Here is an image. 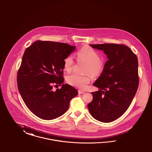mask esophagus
<instances>
[{
  "instance_id": "34e87169",
  "label": "esophagus",
  "mask_w": 152,
  "mask_h": 152,
  "mask_svg": "<svg viewBox=\"0 0 152 152\" xmlns=\"http://www.w3.org/2000/svg\"><path fill=\"white\" fill-rule=\"evenodd\" d=\"M78 93H79V94H82L84 93V91H82V90H78Z\"/></svg>"
}]
</instances>
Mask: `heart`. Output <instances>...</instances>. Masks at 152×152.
Listing matches in <instances>:
<instances>
[{
    "label": "heart",
    "mask_w": 152,
    "mask_h": 152,
    "mask_svg": "<svg viewBox=\"0 0 152 152\" xmlns=\"http://www.w3.org/2000/svg\"><path fill=\"white\" fill-rule=\"evenodd\" d=\"M76 57L78 61L86 64L84 73L89 74L92 77L99 76L104 69V64L100 59L99 54L89 46L82 47L77 53ZM74 64V60L72 56L69 55L64 59V68L67 72H70ZM91 80L88 75L80 76L77 74H72L66 77L68 84L76 88L84 90Z\"/></svg>",
    "instance_id": "heart-1"
}]
</instances>
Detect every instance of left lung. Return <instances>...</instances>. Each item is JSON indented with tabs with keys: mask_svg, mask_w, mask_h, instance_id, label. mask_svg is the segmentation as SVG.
I'll list each match as a JSON object with an SVG mask.
<instances>
[{
	"mask_svg": "<svg viewBox=\"0 0 152 152\" xmlns=\"http://www.w3.org/2000/svg\"><path fill=\"white\" fill-rule=\"evenodd\" d=\"M90 46L103 50L108 60L94 83L99 90L91 93L93 99L88 108L94 118L109 123L126 112L137 93L140 81L138 58L130 48L123 44Z\"/></svg>",
	"mask_w": 152,
	"mask_h": 152,
	"instance_id": "obj_1",
	"label": "left lung"
}]
</instances>
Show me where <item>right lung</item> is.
I'll list each match as a JSON object with an SVG mask.
<instances>
[{
    "instance_id": "right-lung-1",
    "label": "right lung",
    "mask_w": 152,
    "mask_h": 152,
    "mask_svg": "<svg viewBox=\"0 0 152 152\" xmlns=\"http://www.w3.org/2000/svg\"><path fill=\"white\" fill-rule=\"evenodd\" d=\"M67 43L37 40L27 47L17 73V86L24 103L36 116L53 120L68 110L77 91L64 81V59L75 50Z\"/></svg>"
}]
</instances>
